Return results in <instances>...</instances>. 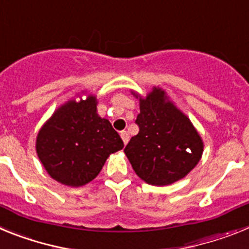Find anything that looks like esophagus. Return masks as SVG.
I'll list each match as a JSON object with an SVG mask.
<instances>
[{
    "label": "esophagus",
    "instance_id": "obj_1",
    "mask_svg": "<svg viewBox=\"0 0 249 249\" xmlns=\"http://www.w3.org/2000/svg\"><path fill=\"white\" fill-rule=\"evenodd\" d=\"M121 138H122L123 143H124V144L128 143V141H129L128 132H127V131H122V132H121Z\"/></svg>",
    "mask_w": 249,
    "mask_h": 249
}]
</instances>
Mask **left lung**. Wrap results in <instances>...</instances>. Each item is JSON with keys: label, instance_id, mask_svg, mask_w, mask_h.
<instances>
[{"label": "left lung", "instance_id": "left-lung-1", "mask_svg": "<svg viewBox=\"0 0 249 249\" xmlns=\"http://www.w3.org/2000/svg\"><path fill=\"white\" fill-rule=\"evenodd\" d=\"M132 93L140 100V132L124 148L132 168L152 186L179 181L202 158L204 146L198 131L164 89L155 86L146 97Z\"/></svg>", "mask_w": 249, "mask_h": 249}]
</instances>
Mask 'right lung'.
<instances>
[{"label":"right lung","mask_w":249,"mask_h":249,"mask_svg":"<svg viewBox=\"0 0 249 249\" xmlns=\"http://www.w3.org/2000/svg\"><path fill=\"white\" fill-rule=\"evenodd\" d=\"M86 94L61 105L43 123L36 138V152L51 178L68 187L89 183L106 160L123 148L111 122L97 113V97Z\"/></svg>","instance_id":"obj_1"}]
</instances>
